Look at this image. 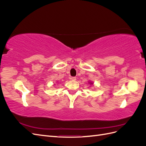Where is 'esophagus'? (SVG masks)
<instances>
[{
	"instance_id": "esophagus-1",
	"label": "esophagus",
	"mask_w": 146,
	"mask_h": 146,
	"mask_svg": "<svg viewBox=\"0 0 146 146\" xmlns=\"http://www.w3.org/2000/svg\"><path fill=\"white\" fill-rule=\"evenodd\" d=\"M70 79H71V80H76V77H72L70 78Z\"/></svg>"
}]
</instances>
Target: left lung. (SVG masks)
<instances>
[{
  "instance_id": "1",
  "label": "left lung",
  "mask_w": 146,
  "mask_h": 146,
  "mask_svg": "<svg viewBox=\"0 0 146 146\" xmlns=\"http://www.w3.org/2000/svg\"><path fill=\"white\" fill-rule=\"evenodd\" d=\"M91 83V84H92V83Z\"/></svg>"
}]
</instances>
